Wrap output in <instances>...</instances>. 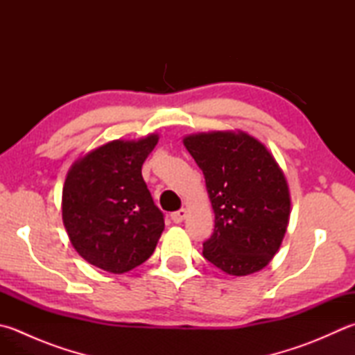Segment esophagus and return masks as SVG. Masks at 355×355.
I'll use <instances>...</instances> for the list:
<instances>
[{"label": "esophagus", "mask_w": 355, "mask_h": 355, "mask_svg": "<svg viewBox=\"0 0 355 355\" xmlns=\"http://www.w3.org/2000/svg\"><path fill=\"white\" fill-rule=\"evenodd\" d=\"M185 218H187V210L185 209H180L179 211L171 213V219H173V223H175V224H180Z\"/></svg>", "instance_id": "34e87169"}]
</instances>
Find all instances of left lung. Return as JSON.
I'll use <instances>...</instances> for the list:
<instances>
[{
    "mask_svg": "<svg viewBox=\"0 0 355 355\" xmlns=\"http://www.w3.org/2000/svg\"><path fill=\"white\" fill-rule=\"evenodd\" d=\"M204 173L215 230L202 255L229 275L244 277L270 263L291 216V191L267 146L245 131L198 132L184 137Z\"/></svg>",
    "mask_w": 355,
    "mask_h": 355,
    "instance_id": "obj_1",
    "label": "left lung"
}]
</instances>
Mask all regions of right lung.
<instances>
[{
    "label": "right lung",
    "mask_w": 355,
    "mask_h": 355,
    "mask_svg": "<svg viewBox=\"0 0 355 355\" xmlns=\"http://www.w3.org/2000/svg\"><path fill=\"white\" fill-rule=\"evenodd\" d=\"M159 135L111 140L80 156L66 175L62 218L73 249L89 264L125 273L148 259L164 232L142 165Z\"/></svg>",
    "instance_id": "obj_1"
}]
</instances>
